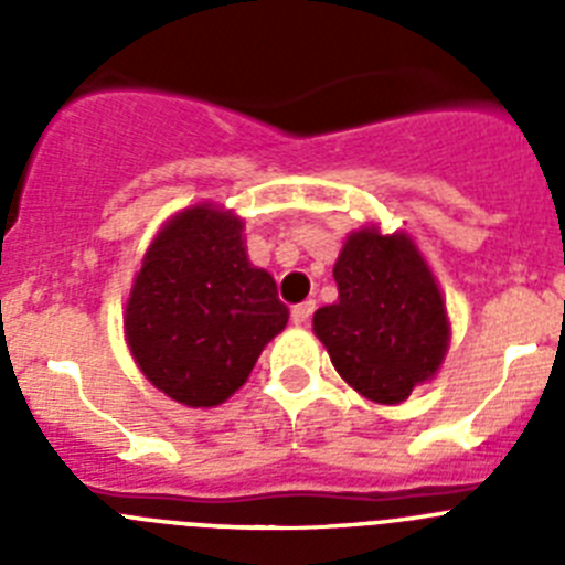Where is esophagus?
<instances>
[{"label":"esophagus","instance_id":"esophagus-1","mask_svg":"<svg viewBox=\"0 0 565 565\" xmlns=\"http://www.w3.org/2000/svg\"><path fill=\"white\" fill-rule=\"evenodd\" d=\"M313 311H317V302H313V299L299 302V306L291 308V322L294 326H308V319H311Z\"/></svg>","mask_w":565,"mask_h":565}]
</instances>
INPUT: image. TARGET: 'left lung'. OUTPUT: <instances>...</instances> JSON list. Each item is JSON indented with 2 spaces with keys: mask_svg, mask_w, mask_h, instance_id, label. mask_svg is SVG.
Listing matches in <instances>:
<instances>
[{
  "mask_svg": "<svg viewBox=\"0 0 565 565\" xmlns=\"http://www.w3.org/2000/svg\"><path fill=\"white\" fill-rule=\"evenodd\" d=\"M339 299L313 331L339 376L379 404H396L438 371L450 322L433 271L411 237L353 232L333 266Z\"/></svg>",
  "mask_w": 565,
  "mask_h": 565,
  "instance_id": "obj_1",
  "label": "left lung"
}]
</instances>
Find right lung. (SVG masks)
<instances>
[{"label": "right lung", "mask_w": 565, "mask_h": 565, "mask_svg": "<svg viewBox=\"0 0 565 565\" xmlns=\"http://www.w3.org/2000/svg\"><path fill=\"white\" fill-rule=\"evenodd\" d=\"M286 322L274 277L248 263L243 221L212 206L152 239L124 313L143 376L189 407L226 402Z\"/></svg>", "instance_id": "add662e5"}]
</instances>
